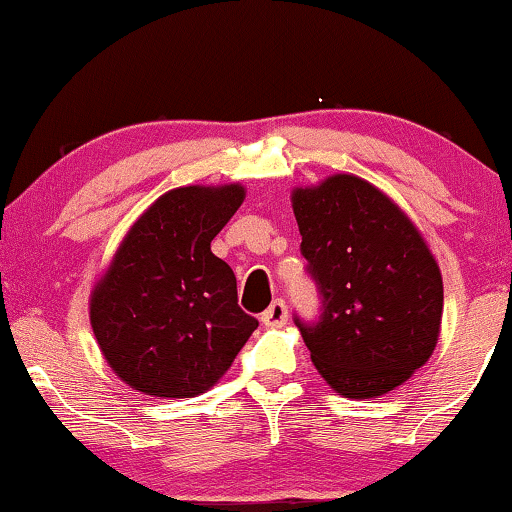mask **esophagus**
Masks as SVG:
<instances>
[{
	"mask_svg": "<svg viewBox=\"0 0 512 512\" xmlns=\"http://www.w3.org/2000/svg\"><path fill=\"white\" fill-rule=\"evenodd\" d=\"M262 322L266 327H283L287 322V306L283 299H276L273 304L262 313Z\"/></svg>",
	"mask_w": 512,
	"mask_h": 512,
	"instance_id": "1",
	"label": "esophagus"
}]
</instances>
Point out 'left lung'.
Segmentation results:
<instances>
[{
    "label": "left lung",
    "instance_id": "1",
    "mask_svg": "<svg viewBox=\"0 0 512 512\" xmlns=\"http://www.w3.org/2000/svg\"><path fill=\"white\" fill-rule=\"evenodd\" d=\"M292 208L322 294L315 325L294 320L315 369L345 399L383 397L436 348L441 269L413 220L364 178L294 187Z\"/></svg>",
    "mask_w": 512,
    "mask_h": 512
}]
</instances>
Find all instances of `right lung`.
<instances>
[{
    "mask_svg": "<svg viewBox=\"0 0 512 512\" xmlns=\"http://www.w3.org/2000/svg\"><path fill=\"white\" fill-rule=\"evenodd\" d=\"M246 187L187 185L164 192L125 239L90 294V325L122 383L190 399L218 383L257 329L236 299V278L211 241Z\"/></svg>",
    "mask_w": 512,
    "mask_h": 512,
    "instance_id": "right-lung-1",
    "label": "right lung"
}]
</instances>
